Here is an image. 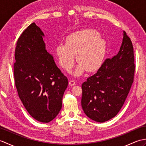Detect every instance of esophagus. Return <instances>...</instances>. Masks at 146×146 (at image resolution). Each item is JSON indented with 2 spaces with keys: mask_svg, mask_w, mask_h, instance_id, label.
<instances>
[{
  "mask_svg": "<svg viewBox=\"0 0 146 146\" xmlns=\"http://www.w3.org/2000/svg\"><path fill=\"white\" fill-rule=\"evenodd\" d=\"M69 85L70 86L75 85V82L74 81V80H70V82H69Z\"/></svg>",
  "mask_w": 146,
  "mask_h": 146,
  "instance_id": "1",
  "label": "esophagus"
}]
</instances>
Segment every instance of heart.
<instances>
[{"instance_id":"1","label":"heart","mask_w":146,"mask_h":146,"mask_svg":"<svg viewBox=\"0 0 146 146\" xmlns=\"http://www.w3.org/2000/svg\"><path fill=\"white\" fill-rule=\"evenodd\" d=\"M106 42L95 30L84 29L68 36L64 44H59L55 48L60 66L65 70L70 71L76 60L78 64L73 74L81 76L86 70L88 71L97 70L103 61Z\"/></svg>"}]
</instances>
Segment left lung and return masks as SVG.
Returning a JSON list of instances; mask_svg holds the SVG:
<instances>
[{
    "label": "left lung",
    "mask_w": 146,
    "mask_h": 146,
    "mask_svg": "<svg viewBox=\"0 0 146 146\" xmlns=\"http://www.w3.org/2000/svg\"><path fill=\"white\" fill-rule=\"evenodd\" d=\"M123 36L118 53L107 59L97 72L82 83V108L96 122H104L119 113L134 82V49L125 31Z\"/></svg>",
    "instance_id": "1"
}]
</instances>
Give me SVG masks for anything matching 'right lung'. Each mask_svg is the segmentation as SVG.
Here are the masks:
<instances>
[{
	"label": "right lung",
	"mask_w": 146,
	"mask_h": 146,
	"mask_svg": "<svg viewBox=\"0 0 146 146\" xmlns=\"http://www.w3.org/2000/svg\"><path fill=\"white\" fill-rule=\"evenodd\" d=\"M44 33L33 23L19 38L15 50V84L28 113L41 122H51L62 107L68 78L46 49Z\"/></svg>",
	"instance_id": "obj_1"
}]
</instances>
